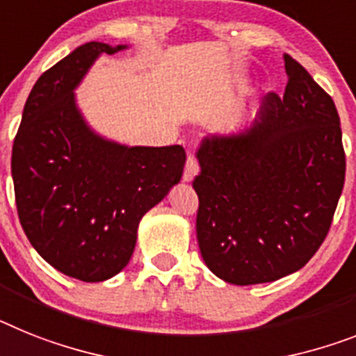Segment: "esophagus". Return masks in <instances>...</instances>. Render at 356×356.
<instances>
[{"label": "esophagus", "mask_w": 356, "mask_h": 356, "mask_svg": "<svg viewBox=\"0 0 356 356\" xmlns=\"http://www.w3.org/2000/svg\"><path fill=\"white\" fill-rule=\"evenodd\" d=\"M197 172H199V163H197V159L193 157V155H188L186 166H184L183 179L186 181V183H192L193 177L197 175Z\"/></svg>", "instance_id": "34e87169"}]
</instances>
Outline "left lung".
I'll use <instances>...</instances> for the list:
<instances>
[{"label": "left lung", "instance_id": "8db88e82", "mask_svg": "<svg viewBox=\"0 0 356 356\" xmlns=\"http://www.w3.org/2000/svg\"><path fill=\"white\" fill-rule=\"evenodd\" d=\"M284 67V95H266L252 127L204 137L197 150L199 250L229 284L273 282L306 266L344 188L335 103L288 54Z\"/></svg>", "mask_w": 356, "mask_h": 356}]
</instances>
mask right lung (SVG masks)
<instances>
[{"instance_id": "right-lung-1", "label": "right lung", "mask_w": 356, "mask_h": 356, "mask_svg": "<svg viewBox=\"0 0 356 356\" xmlns=\"http://www.w3.org/2000/svg\"><path fill=\"white\" fill-rule=\"evenodd\" d=\"M110 47H77L35 81L12 146L19 222L34 250L61 273L106 280L128 264L137 226L183 177L186 154L173 146H127L97 136L74 90Z\"/></svg>"}]
</instances>
